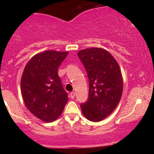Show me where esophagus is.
Here are the masks:
<instances>
[{"mask_svg": "<svg viewBox=\"0 0 154 154\" xmlns=\"http://www.w3.org/2000/svg\"><path fill=\"white\" fill-rule=\"evenodd\" d=\"M70 97H71V98H75V92H72V93H70Z\"/></svg>", "mask_w": 154, "mask_h": 154, "instance_id": "esophagus-1", "label": "esophagus"}]
</instances>
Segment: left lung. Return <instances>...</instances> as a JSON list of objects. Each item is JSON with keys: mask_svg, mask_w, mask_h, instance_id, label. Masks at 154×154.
<instances>
[{"mask_svg": "<svg viewBox=\"0 0 154 154\" xmlns=\"http://www.w3.org/2000/svg\"><path fill=\"white\" fill-rule=\"evenodd\" d=\"M89 79V98L80 105L82 114L91 122L109 116L119 103L123 78L117 61L109 51L91 48L77 53Z\"/></svg>", "mask_w": 154, "mask_h": 154, "instance_id": "obj_1", "label": "left lung"}]
</instances>
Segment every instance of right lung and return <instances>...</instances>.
Masks as SVG:
<instances>
[{"instance_id": "obj_1", "label": "right lung", "mask_w": 154, "mask_h": 154, "mask_svg": "<svg viewBox=\"0 0 154 154\" xmlns=\"http://www.w3.org/2000/svg\"><path fill=\"white\" fill-rule=\"evenodd\" d=\"M69 52L45 51L31 58L21 79V92L25 106L33 115L52 122L62 114L68 101L58 68Z\"/></svg>"}]
</instances>
